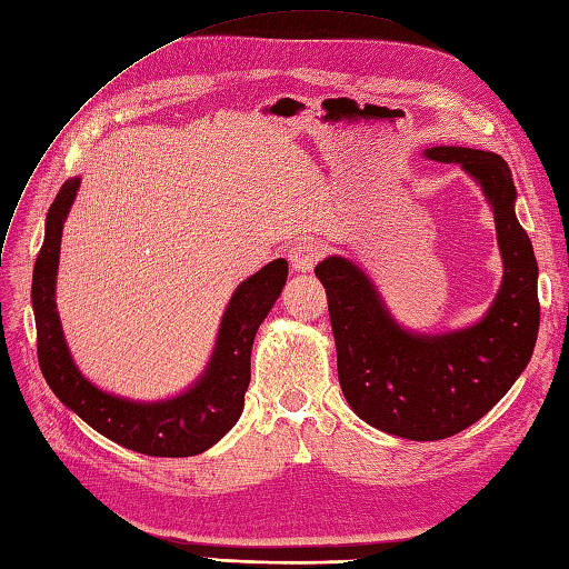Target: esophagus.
<instances>
[{"mask_svg":"<svg viewBox=\"0 0 569 569\" xmlns=\"http://www.w3.org/2000/svg\"><path fill=\"white\" fill-rule=\"evenodd\" d=\"M318 256H320L318 249L313 247V243H309V241H299L297 247H291L287 251L289 266H291V270H295V272H311Z\"/></svg>","mask_w":569,"mask_h":569,"instance_id":"34e87169","label":"esophagus"}]
</instances>
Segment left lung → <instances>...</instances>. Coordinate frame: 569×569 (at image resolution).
I'll return each instance as SVG.
<instances>
[{"label":"left lung","instance_id":"8db88e82","mask_svg":"<svg viewBox=\"0 0 569 569\" xmlns=\"http://www.w3.org/2000/svg\"><path fill=\"white\" fill-rule=\"evenodd\" d=\"M423 156L462 167L493 210L502 282L486 316L462 330L411 332L357 263L328 256L316 274L328 295L347 405L378 431L442 440L486 417L527 368L541 322L539 266L515 214L508 162L496 152L457 146L426 148Z\"/></svg>","mask_w":569,"mask_h":569}]
</instances>
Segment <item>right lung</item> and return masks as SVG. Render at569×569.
Returning a JSON list of instances; mask_svg holds the SVG:
<instances>
[{"label": "right lung", "instance_id": "add662e5", "mask_svg": "<svg viewBox=\"0 0 569 569\" xmlns=\"http://www.w3.org/2000/svg\"><path fill=\"white\" fill-rule=\"evenodd\" d=\"M79 187L81 179L73 177L59 189L44 220V241L33 268L30 299L38 328L40 371L61 405L121 448L150 457L201 455L232 431L241 417L243 395L251 380L253 337L282 295L289 270L287 260H272L234 289L210 361L193 386L158 402H136L112 395L93 386L79 371L57 313L54 289L61 232Z\"/></svg>", "mask_w": 569, "mask_h": 569}]
</instances>
